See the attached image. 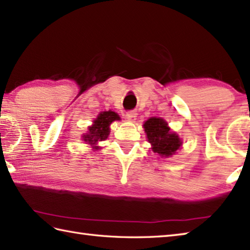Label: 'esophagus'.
Wrapping results in <instances>:
<instances>
[{"mask_svg":"<svg viewBox=\"0 0 250 250\" xmlns=\"http://www.w3.org/2000/svg\"><path fill=\"white\" fill-rule=\"evenodd\" d=\"M125 118L128 119L129 121H134L136 119V113L134 110H130L125 114Z\"/></svg>","mask_w":250,"mask_h":250,"instance_id":"obj_1","label":"esophagus"}]
</instances>
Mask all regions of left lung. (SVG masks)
I'll return each mask as SVG.
<instances>
[{
    "label": "left lung",
    "mask_w": 250,
    "mask_h": 250,
    "mask_svg": "<svg viewBox=\"0 0 250 250\" xmlns=\"http://www.w3.org/2000/svg\"><path fill=\"white\" fill-rule=\"evenodd\" d=\"M144 128L147 139L152 145L153 152L158 153L159 156H172L183 144L176 133L169 132L167 124L161 118L152 117L148 119L145 122Z\"/></svg>",
    "instance_id": "obj_1"
}]
</instances>
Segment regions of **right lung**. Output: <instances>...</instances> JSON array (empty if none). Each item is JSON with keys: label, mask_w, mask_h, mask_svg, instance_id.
<instances>
[{"label": "right lung", "mask_w": 250, "mask_h": 250, "mask_svg": "<svg viewBox=\"0 0 250 250\" xmlns=\"http://www.w3.org/2000/svg\"><path fill=\"white\" fill-rule=\"evenodd\" d=\"M119 116L115 111H104L101 113L98 118L93 121V125L89 126V133L83 135V141L88 142V144L93 146V149H99L97 145L98 142L105 141L109 134V125L115 120H119Z\"/></svg>", "instance_id": "1"}]
</instances>
